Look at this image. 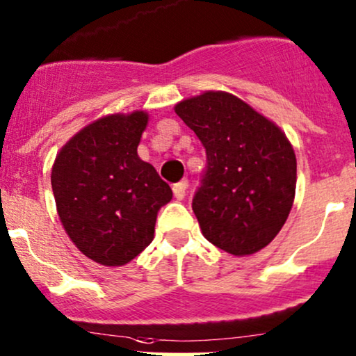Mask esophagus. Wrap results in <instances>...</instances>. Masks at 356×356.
I'll return each instance as SVG.
<instances>
[{
  "instance_id": "34e87169",
  "label": "esophagus",
  "mask_w": 356,
  "mask_h": 356,
  "mask_svg": "<svg viewBox=\"0 0 356 356\" xmlns=\"http://www.w3.org/2000/svg\"><path fill=\"white\" fill-rule=\"evenodd\" d=\"M187 181H181L177 182V184H174L172 187V193H174V197L177 199V201H182V199L186 197V191H187Z\"/></svg>"
}]
</instances>
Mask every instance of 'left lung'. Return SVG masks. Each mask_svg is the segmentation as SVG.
<instances>
[{
  "label": "left lung",
  "instance_id": "1",
  "mask_svg": "<svg viewBox=\"0 0 356 356\" xmlns=\"http://www.w3.org/2000/svg\"><path fill=\"white\" fill-rule=\"evenodd\" d=\"M174 109L208 157L193 199L202 235L235 257L260 252L282 229L294 204L298 162L286 134L225 91H204Z\"/></svg>",
  "mask_w": 356,
  "mask_h": 356
}]
</instances>
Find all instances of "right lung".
Returning <instances> with one entry per match:
<instances>
[{"instance_id":"right-lung-1","label":"right lung","mask_w":356,"mask_h":356,"mask_svg":"<svg viewBox=\"0 0 356 356\" xmlns=\"http://www.w3.org/2000/svg\"><path fill=\"white\" fill-rule=\"evenodd\" d=\"M147 111L103 116L58 150L52 191L62 226L88 259L121 267L154 240L157 213L172 189L136 154Z\"/></svg>"}]
</instances>
